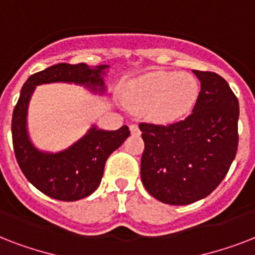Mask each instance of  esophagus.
I'll return each instance as SVG.
<instances>
[{"instance_id": "1", "label": "esophagus", "mask_w": 255, "mask_h": 255, "mask_svg": "<svg viewBox=\"0 0 255 255\" xmlns=\"http://www.w3.org/2000/svg\"><path fill=\"white\" fill-rule=\"evenodd\" d=\"M129 129H131L132 135H135V136L140 135V129H139V127L136 126V124H131V126H129Z\"/></svg>"}]
</instances>
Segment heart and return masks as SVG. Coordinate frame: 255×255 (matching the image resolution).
<instances>
[{
	"instance_id": "b5f03b06",
	"label": "heart",
	"mask_w": 255,
	"mask_h": 255,
	"mask_svg": "<svg viewBox=\"0 0 255 255\" xmlns=\"http://www.w3.org/2000/svg\"><path fill=\"white\" fill-rule=\"evenodd\" d=\"M200 86L189 73L157 70L129 83L126 100L135 110H144L155 123L167 124L188 115L196 104Z\"/></svg>"
}]
</instances>
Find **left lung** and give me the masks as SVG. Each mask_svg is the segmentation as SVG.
<instances>
[{"label":"left lung","instance_id":"1","mask_svg":"<svg viewBox=\"0 0 255 255\" xmlns=\"http://www.w3.org/2000/svg\"><path fill=\"white\" fill-rule=\"evenodd\" d=\"M193 74L201 91L188 118L169 126H139L143 185L152 197L169 205H188L212 193L237 153V96L218 74Z\"/></svg>","mask_w":255,"mask_h":255}]
</instances>
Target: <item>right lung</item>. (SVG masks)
<instances>
[{"label": "right lung", "instance_id": "right-lung-1", "mask_svg": "<svg viewBox=\"0 0 255 255\" xmlns=\"http://www.w3.org/2000/svg\"><path fill=\"white\" fill-rule=\"evenodd\" d=\"M108 65L90 67L86 63H58L34 74L25 82L13 111L11 135L22 173L42 193L61 201H77L95 192L103 177L108 156L129 136L123 126L116 131L91 124L87 132L62 151H42L33 143L27 128V111L37 86L69 83L85 87L94 95H106Z\"/></svg>", "mask_w": 255, "mask_h": 255}]
</instances>
